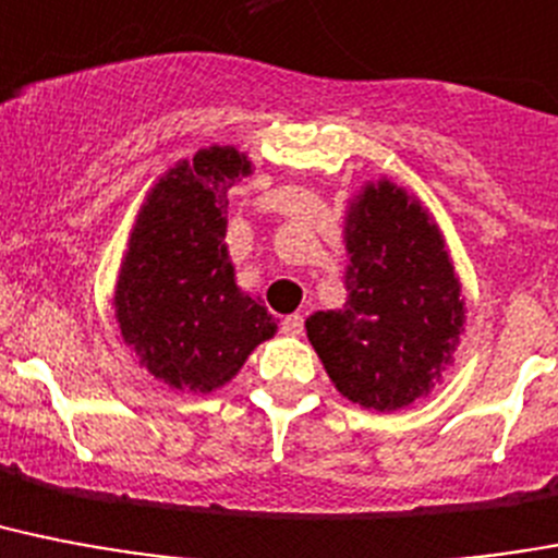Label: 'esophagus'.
Listing matches in <instances>:
<instances>
[{"mask_svg": "<svg viewBox=\"0 0 558 558\" xmlns=\"http://www.w3.org/2000/svg\"><path fill=\"white\" fill-rule=\"evenodd\" d=\"M280 329H283V335H301L303 332V315H287L283 318V324H280Z\"/></svg>", "mask_w": 558, "mask_h": 558, "instance_id": "obj_1", "label": "esophagus"}]
</instances>
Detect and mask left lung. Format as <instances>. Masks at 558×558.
Masks as SVG:
<instances>
[{
  "instance_id": "1",
  "label": "left lung",
  "mask_w": 558,
  "mask_h": 558,
  "mask_svg": "<svg viewBox=\"0 0 558 558\" xmlns=\"http://www.w3.org/2000/svg\"><path fill=\"white\" fill-rule=\"evenodd\" d=\"M347 303L306 335L341 396L401 410L427 396L459 343L464 301L441 232L389 180L366 185L347 220Z\"/></svg>"
}]
</instances>
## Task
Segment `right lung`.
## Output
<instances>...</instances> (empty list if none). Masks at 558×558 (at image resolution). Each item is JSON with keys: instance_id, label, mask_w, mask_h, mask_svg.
<instances>
[{"instance_id": "add662e5", "label": "right lung", "mask_w": 558, "mask_h": 558, "mask_svg": "<svg viewBox=\"0 0 558 558\" xmlns=\"http://www.w3.org/2000/svg\"><path fill=\"white\" fill-rule=\"evenodd\" d=\"M252 171L234 148H203L148 194L117 283V320L140 364L169 387L211 392L278 324L234 287L229 189Z\"/></svg>"}]
</instances>
